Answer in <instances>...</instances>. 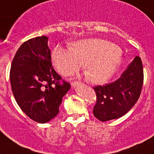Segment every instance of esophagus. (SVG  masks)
<instances>
[{
  "label": "esophagus",
  "instance_id": "34e87169",
  "mask_svg": "<svg viewBox=\"0 0 154 154\" xmlns=\"http://www.w3.org/2000/svg\"><path fill=\"white\" fill-rule=\"evenodd\" d=\"M80 84L81 83L79 82V81H72V82H71V85H73V86H77V85H80Z\"/></svg>",
  "mask_w": 154,
  "mask_h": 154
}]
</instances>
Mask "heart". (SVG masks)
<instances>
[{"instance_id": "1", "label": "heart", "mask_w": 154, "mask_h": 154, "mask_svg": "<svg viewBox=\"0 0 154 154\" xmlns=\"http://www.w3.org/2000/svg\"><path fill=\"white\" fill-rule=\"evenodd\" d=\"M53 64L64 76L72 74L84 65L89 81L104 83L113 77L122 63L121 48L110 41L98 38L78 41L71 47L57 46L51 55Z\"/></svg>"}]
</instances>
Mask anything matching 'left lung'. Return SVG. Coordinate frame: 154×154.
<instances>
[{
    "mask_svg": "<svg viewBox=\"0 0 154 154\" xmlns=\"http://www.w3.org/2000/svg\"><path fill=\"white\" fill-rule=\"evenodd\" d=\"M143 78L142 60L136 56L117 81L94 87L96 94L94 116L104 122L126 114L140 96Z\"/></svg>",
    "mask_w": 154,
    "mask_h": 154,
    "instance_id": "8db88e82",
    "label": "left lung"
}]
</instances>
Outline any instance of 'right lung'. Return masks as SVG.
I'll list each match as a JSON object with an SVG mask.
<instances>
[{
  "mask_svg": "<svg viewBox=\"0 0 154 154\" xmlns=\"http://www.w3.org/2000/svg\"><path fill=\"white\" fill-rule=\"evenodd\" d=\"M10 81L19 106L42 124L59 113L63 97L70 88L53 68L45 36L28 40L19 47L11 63Z\"/></svg>",
  "mask_w": 154,
  "mask_h": 154,
  "instance_id": "add662e5",
  "label": "right lung"
}]
</instances>
